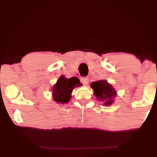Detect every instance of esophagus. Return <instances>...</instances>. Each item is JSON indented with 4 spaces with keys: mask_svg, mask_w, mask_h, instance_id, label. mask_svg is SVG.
Segmentation results:
<instances>
[{
    "mask_svg": "<svg viewBox=\"0 0 157 157\" xmlns=\"http://www.w3.org/2000/svg\"><path fill=\"white\" fill-rule=\"evenodd\" d=\"M89 78H87V77H82V78H81V83H83L84 85H86L88 84V83H89Z\"/></svg>",
    "mask_w": 157,
    "mask_h": 157,
    "instance_id": "obj_1",
    "label": "esophagus"
}]
</instances>
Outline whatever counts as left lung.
I'll return each instance as SVG.
<instances>
[{"mask_svg":"<svg viewBox=\"0 0 157 157\" xmlns=\"http://www.w3.org/2000/svg\"><path fill=\"white\" fill-rule=\"evenodd\" d=\"M91 87L94 89V95L98 100L104 101L105 106H110L113 104V98L117 96V91L112 86L105 80H99L91 83Z\"/></svg>","mask_w":157,"mask_h":157,"instance_id":"left-lung-1","label":"left lung"}]
</instances>
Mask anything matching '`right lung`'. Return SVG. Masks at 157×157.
<instances>
[{
	"instance_id": "add662e5",
	"label": "right lung",
	"mask_w": 157,
	"mask_h": 157,
	"mask_svg": "<svg viewBox=\"0 0 157 157\" xmlns=\"http://www.w3.org/2000/svg\"><path fill=\"white\" fill-rule=\"evenodd\" d=\"M81 86V83H80V81L76 77L66 78L64 76H60L52 89L53 100L59 104L68 103L71 98L73 90L76 86Z\"/></svg>"
}]
</instances>
